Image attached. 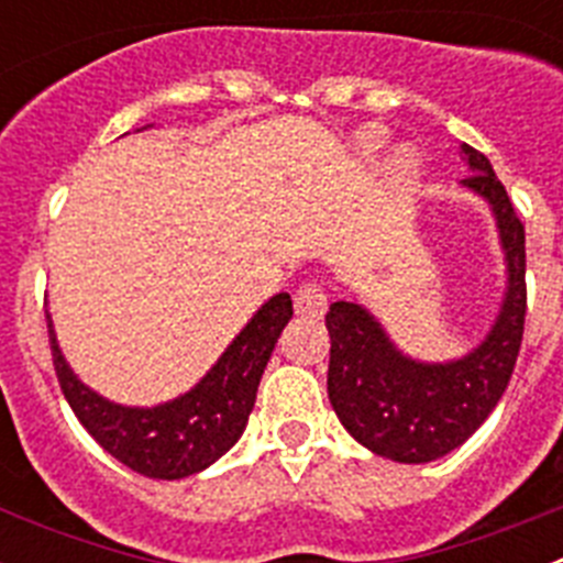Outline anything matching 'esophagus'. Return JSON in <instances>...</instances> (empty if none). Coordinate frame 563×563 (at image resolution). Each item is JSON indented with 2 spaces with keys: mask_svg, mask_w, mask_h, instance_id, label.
<instances>
[{
  "mask_svg": "<svg viewBox=\"0 0 563 563\" xmlns=\"http://www.w3.org/2000/svg\"><path fill=\"white\" fill-rule=\"evenodd\" d=\"M292 305H296V312L301 318H321L327 312V290L321 282H305V285L296 290V298H292Z\"/></svg>",
  "mask_w": 563,
  "mask_h": 563,
  "instance_id": "1",
  "label": "esophagus"
}]
</instances>
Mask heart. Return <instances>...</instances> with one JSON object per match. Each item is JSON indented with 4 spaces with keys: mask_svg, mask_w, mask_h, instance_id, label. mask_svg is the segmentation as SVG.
I'll use <instances>...</instances> for the list:
<instances>
[{
    "mask_svg": "<svg viewBox=\"0 0 563 563\" xmlns=\"http://www.w3.org/2000/svg\"><path fill=\"white\" fill-rule=\"evenodd\" d=\"M375 143H377V134L375 132L366 134V146H375Z\"/></svg>",
    "mask_w": 563,
    "mask_h": 563,
    "instance_id": "1",
    "label": "heart"
}]
</instances>
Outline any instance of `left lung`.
Segmentation results:
<instances>
[{"instance_id":"left-lung-1","label":"left lung","mask_w":563,"mask_h":563,"mask_svg":"<svg viewBox=\"0 0 563 563\" xmlns=\"http://www.w3.org/2000/svg\"><path fill=\"white\" fill-rule=\"evenodd\" d=\"M465 186L494 206L507 256V296L490 335L451 363H417L391 346L363 307L335 301L327 312V391L343 429L395 462H431L460 449L505 395L521 350L527 316L525 225L485 154L462 143Z\"/></svg>"}]
</instances>
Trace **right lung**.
<instances>
[{
    "label": "right lung",
    "instance_id": "right-lung-1",
    "mask_svg": "<svg viewBox=\"0 0 563 563\" xmlns=\"http://www.w3.org/2000/svg\"><path fill=\"white\" fill-rule=\"evenodd\" d=\"M290 318V296H273L188 395L154 409H126L89 391L67 369L49 316L47 335L58 386L98 445L137 474L183 479L213 465L242 437L262 372Z\"/></svg>",
    "mask_w": 563,
    "mask_h": 563
}]
</instances>
